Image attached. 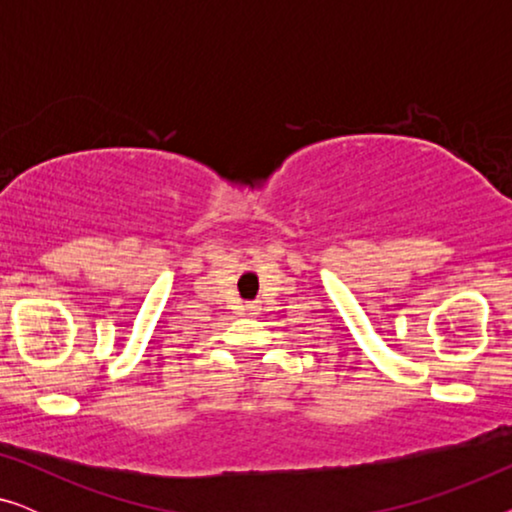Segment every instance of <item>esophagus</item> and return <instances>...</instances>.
<instances>
[{
	"label": "esophagus",
	"instance_id": "34e87169",
	"mask_svg": "<svg viewBox=\"0 0 512 512\" xmlns=\"http://www.w3.org/2000/svg\"><path fill=\"white\" fill-rule=\"evenodd\" d=\"M244 312L251 314V317H256V314L261 312V307H258V303H247V305H244Z\"/></svg>",
	"mask_w": 512,
	"mask_h": 512
}]
</instances>
